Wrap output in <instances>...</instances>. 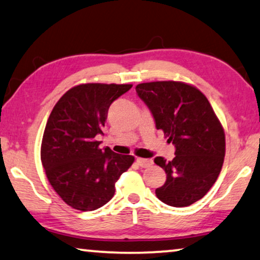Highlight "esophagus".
Returning a JSON list of instances; mask_svg holds the SVG:
<instances>
[{
	"mask_svg": "<svg viewBox=\"0 0 260 260\" xmlns=\"http://www.w3.org/2000/svg\"><path fill=\"white\" fill-rule=\"evenodd\" d=\"M137 162H138V165L140 166V167H142V168H147V167H149V166L153 165V161L150 160V158H141V157H139V158H137Z\"/></svg>",
	"mask_w": 260,
	"mask_h": 260,
	"instance_id": "esophagus-1",
	"label": "esophagus"
}]
</instances>
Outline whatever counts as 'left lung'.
Returning <instances> with one entry per match:
<instances>
[{
	"instance_id": "8db88e82",
	"label": "left lung",
	"mask_w": 260,
	"mask_h": 260,
	"mask_svg": "<svg viewBox=\"0 0 260 260\" xmlns=\"http://www.w3.org/2000/svg\"><path fill=\"white\" fill-rule=\"evenodd\" d=\"M152 112L157 129L175 146L172 161L154 162L167 174L157 199L170 207H188L202 199L218 177L225 156V134L202 92L181 81H152L135 87Z\"/></svg>"
}]
</instances>
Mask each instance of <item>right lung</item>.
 Here are the masks:
<instances>
[{
    "label": "right lung",
    "instance_id": "1",
    "mask_svg": "<svg viewBox=\"0 0 260 260\" xmlns=\"http://www.w3.org/2000/svg\"><path fill=\"white\" fill-rule=\"evenodd\" d=\"M131 84H81L65 93L46 122L41 160L46 177L70 207L92 211L111 201L115 182L134 162L106 147L99 134L111 104L131 90Z\"/></svg>",
    "mask_w": 260,
    "mask_h": 260
}]
</instances>
